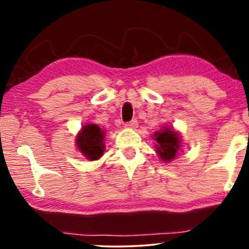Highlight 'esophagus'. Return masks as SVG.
Returning a JSON list of instances; mask_svg holds the SVG:
<instances>
[{
	"instance_id": "1",
	"label": "esophagus",
	"mask_w": 249,
	"mask_h": 249,
	"mask_svg": "<svg viewBox=\"0 0 249 249\" xmlns=\"http://www.w3.org/2000/svg\"><path fill=\"white\" fill-rule=\"evenodd\" d=\"M137 127H138L137 120H131L130 122H128V124H125V128H128V129H135Z\"/></svg>"
}]
</instances>
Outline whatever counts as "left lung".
<instances>
[{"label": "left lung", "instance_id": "left-lung-1", "mask_svg": "<svg viewBox=\"0 0 249 249\" xmlns=\"http://www.w3.org/2000/svg\"><path fill=\"white\" fill-rule=\"evenodd\" d=\"M153 139L156 142L155 151L163 163L173 161L181 152V135L171 125H164L154 132Z\"/></svg>", "mask_w": 249, "mask_h": 249}]
</instances>
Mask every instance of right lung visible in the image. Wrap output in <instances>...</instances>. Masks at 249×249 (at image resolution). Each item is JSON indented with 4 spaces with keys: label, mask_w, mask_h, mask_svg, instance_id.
Instances as JSON below:
<instances>
[{
    "label": "right lung",
    "mask_w": 249,
    "mask_h": 249,
    "mask_svg": "<svg viewBox=\"0 0 249 249\" xmlns=\"http://www.w3.org/2000/svg\"><path fill=\"white\" fill-rule=\"evenodd\" d=\"M107 131L96 124H87L81 127L76 136V147L88 161H96L105 152L104 139Z\"/></svg>",
    "instance_id": "add662e5"
}]
</instances>
